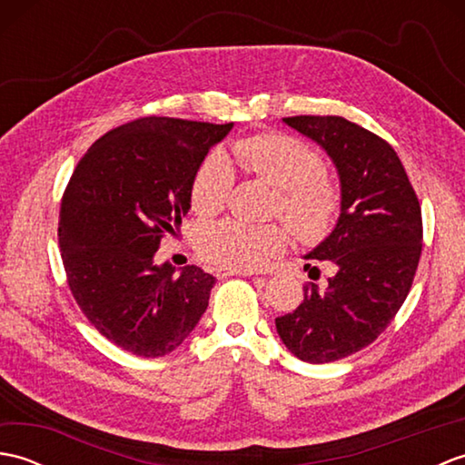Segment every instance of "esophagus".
<instances>
[{
  "instance_id": "obj_1",
  "label": "esophagus",
  "mask_w": 465,
  "mask_h": 465,
  "mask_svg": "<svg viewBox=\"0 0 465 465\" xmlns=\"http://www.w3.org/2000/svg\"><path fill=\"white\" fill-rule=\"evenodd\" d=\"M215 273L220 278H227V275H253V270H235V268H217Z\"/></svg>"
}]
</instances>
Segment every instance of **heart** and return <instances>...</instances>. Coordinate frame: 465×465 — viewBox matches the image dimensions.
<instances>
[{
	"label": "heart",
	"instance_id": "b5f03b06",
	"mask_svg": "<svg viewBox=\"0 0 465 465\" xmlns=\"http://www.w3.org/2000/svg\"><path fill=\"white\" fill-rule=\"evenodd\" d=\"M232 163L262 177L280 190L278 210L303 240H315L330 230L340 210V192L323 173L320 153L298 137L258 134L235 140L227 153L210 155L192 182V207L197 215L220 213L233 183ZM288 243L282 223H245L223 220L200 233L205 260L235 270H255Z\"/></svg>",
	"mask_w": 465,
	"mask_h": 465
}]
</instances>
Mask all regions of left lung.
I'll return each mask as SVG.
<instances>
[{"label":"left lung","instance_id":"obj_1","mask_svg":"<svg viewBox=\"0 0 465 465\" xmlns=\"http://www.w3.org/2000/svg\"><path fill=\"white\" fill-rule=\"evenodd\" d=\"M283 124L335 165L340 217L303 255L331 263L328 285H305L303 302L275 318V330L295 358L328 363L371 343L406 302L421 253V210L398 153L381 137L338 115H295Z\"/></svg>","mask_w":465,"mask_h":465}]
</instances>
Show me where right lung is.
I'll list each match as a JSON object with an SVG mask.
<instances>
[{"label": "right lung", "instance_id": "right-lung-1", "mask_svg": "<svg viewBox=\"0 0 465 465\" xmlns=\"http://www.w3.org/2000/svg\"><path fill=\"white\" fill-rule=\"evenodd\" d=\"M233 124L142 117L107 132L77 163L59 210L67 283L85 318L117 348L160 358L180 348L215 278L155 263L163 233L192 207V182Z\"/></svg>", "mask_w": 465, "mask_h": 465}]
</instances>
